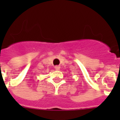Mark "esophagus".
Listing matches in <instances>:
<instances>
[{
	"label": "esophagus",
	"mask_w": 120,
	"mask_h": 120,
	"mask_svg": "<svg viewBox=\"0 0 120 120\" xmlns=\"http://www.w3.org/2000/svg\"><path fill=\"white\" fill-rule=\"evenodd\" d=\"M55 68L56 70H60V66H59V65H56V66L55 67Z\"/></svg>",
	"instance_id": "esophagus-1"
}]
</instances>
